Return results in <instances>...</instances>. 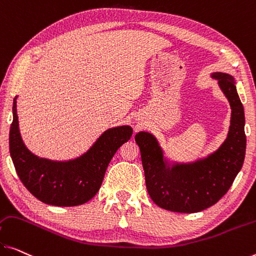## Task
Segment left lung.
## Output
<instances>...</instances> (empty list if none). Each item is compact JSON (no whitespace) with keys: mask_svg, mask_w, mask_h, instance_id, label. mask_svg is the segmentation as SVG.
Returning <instances> with one entry per match:
<instances>
[{"mask_svg":"<svg viewBox=\"0 0 256 256\" xmlns=\"http://www.w3.org/2000/svg\"><path fill=\"white\" fill-rule=\"evenodd\" d=\"M218 86L231 106L226 140L207 158L190 164H169L158 140L150 132H140L135 140L140 150L145 184L156 205L178 213H196L213 206L232 186L242 167L246 151L245 114L234 78L216 72Z\"/></svg>","mask_w":256,"mask_h":256,"instance_id":"8db88e82","label":"left lung"}]
</instances>
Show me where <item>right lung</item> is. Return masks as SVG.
Wrapping results in <instances>:
<instances>
[{"mask_svg": "<svg viewBox=\"0 0 256 256\" xmlns=\"http://www.w3.org/2000/svg\"><path fill=\"white\" fill-rule=\"evenodd\" d=\"M17 97L10 127V156L22 183L40 202L52 206H78L89 202L103 182L106 168L121 145L130 140L129 126L111 128L76 159L52 161L38 158L25 146L19 132Z\"/></svg>", "mask_w": 256, "mask_h": 256, "instance_id": "obj_1", "label": "right lung"}]
</instances>
